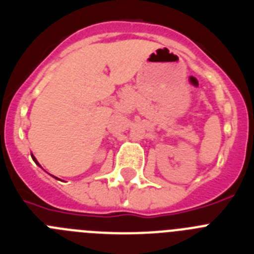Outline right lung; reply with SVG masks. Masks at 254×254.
I'll return each instance as SVG.
<instances>
[{
    "label": "right lung",
    "mask_w": 254,
    "mask_h": 254,
    "mask_svg": "<svg viewBox=\"0 0 254 254\" xmlns=\"http://www.w3.org/2000/svg\"><path fill=\"white\" fill-rule=\"evenodd\" d=\"M33 160H34V161H35V163H37V164H38V161H37V159H35V158H34V156H33Z\"/></svg>",
    "instance_id": "1"
}]
</instances>
